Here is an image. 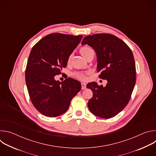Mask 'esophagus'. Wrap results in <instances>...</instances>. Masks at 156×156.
Instances as JSON below:
<instances>
[{"instance_id":"obj_1","label":"esophagus","mask_w":156,"mask_h":156,"mask_svg":"<svg viewBox=\"0 0 156 156\" xmlns=\"http://www.w3.org/2000/svg\"><path fill=\"white\" fill-rule=\"evenodd\" d=\"M86 87V84L85 83H81V89L82 90H84Z\"/></svg>"}]
</instances>
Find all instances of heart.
<instances>
[{
  "mask_svg": "<svg viewBox=\"0 0 156 156\" xmlns=\"http://www.w3.org/2000/svg\"><path fill=\"white\" fill-rule=\"evenodd\" d=\"M93 51V49L90 48H89L87 46H83L80 48V52L81 53V54L82 55V56L83 57H84L89 52H90V51ZM70 59H71V55H70L68 58V62H69L70 61ZM75 76L79 78V79H84L86 78V74L84 73H82V72H77V73H75L74 74Z\"/></svg>",
  "mask_w": 156,
  "mask_h": 156,
  "instance_id": "heart-1",
  "label": "heart"
}]
</instances>
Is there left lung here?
<instances>
[{"label": "left lung", "mask_w": 156, "mask_h": 156, "mask_svg": "<svg viewBox=\"0 0 156 156\" xmlns=\"http://www.w3.org/2000/svg\"><path fill=\"white\" fill-rule=\"evenodd\" d=\"M81 44L94 49L99 77L107 81L105 87L96 82L87 84L93 92L88 108L99 117L112 118L128 104L135 85L136 66L131 50L117 36L106 33L86 36Z\"/></svg>", "instance_id": "left-lung-1"}]
</instances>
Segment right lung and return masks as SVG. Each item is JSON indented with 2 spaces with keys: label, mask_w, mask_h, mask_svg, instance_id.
<instances>
[{
  "label": "right lung",
  "mask_w": 156,
  "mask_h": 156,
  "mask_svg": "<svg viewBox=\"0 0 156 156\" xmlns=\"http://www.w3.org/2000/svg\"><path fill=\"white\" fill-rule=\"evenodd\" d=\"M83 36L53 33L33 47L25 70V81L34 107L42 115L55 117L68 110L72 99L81 90L80 81L72 78L55 81L67 65L68 58Z\"/></svg>",
  "instance_id": "1"
}]
</instances>
